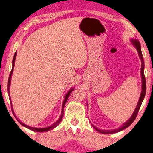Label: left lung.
I'll return each instance as SVG.
<instances>
[{
    "mask_svg": "<svg viewBox=\"0 0 153 153\" xmlns=\"http://www.w3.org/2000/svg\"><path fill=\"white\" fill-rule=\"evenodd\" d=\"M131 43L133 44V45L134 46L136 49H137V51H138V53H139V56L140 59H141V79H142V86H141L142 90H141V95H140L139 102H138L137 107H136L134 111L133 114L131 115L130 118H129L126 123H125L124 124H123V126L120 127V128L116 129H113V130H103V129H100L97 128V127L94 126V125L91 123L92 126L93 127V128L95 129V130L99 131V132H100V133L106 134H114V133L118 132V131H122V130H123V129H126L127 127H128L129 125H130L131 123H132L134 121L135 118H137V116L138 114V112H139V108H140V107H141L142 102H143L144 97H145L146 91V78H145V76H144V60H143V55H142V52H141V44H140L139 41L138 40V39H131Z\"/></svg>",
    "mask_w": 153,
    "mask_h": 153,
    "instance_id": "1",
    "label": "left lung"
}]
</instances>
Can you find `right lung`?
Returning a JSON list of instances; mask_svg holds the SVG:
<instances>
[{"mask_svg": "<svg viewBox=\"0 0 153 153\" xmlns=\"http://www.w3.org/2000/svg\"><path fill=\"white\" fill-rule=\"evenodd\" d=\"M16 51L15 52V53H14V58H13V60H12V69L11 70V72H10V74L9 75V79H8V83H7V91H8V94H9V96H10V82H11V78H12V72H13V70H14V62H15V59H16ZM74 88H71L70 91H69L68 92V93L66 94L65 97V99H64V101H63V103H62V112H61V115H60V118L58 120L56 121V122L54 123V124H53L52 125H51V126L49 127H45V128H36V127H30L28 126V125H25L24 123H23L22 122H21V121L19 120V119L16 118V116L14 115V111H13V108H12V112H13V114L14 115V116H15V118H16V120H18V122L20 123L21 125H23V126L26 127V128H28L29 129H30V130H33L34 131H37V132H44V131H49L51 130V129L55 128L56 127H57L58 125H59V123H60V121H61V120L62 119V117H63V114H64V106L65 105V103L67 102V101H68V97H70V94L72 92L74 91ZM10 100V103H11L12 104V102H11V100Z\"/></svg>", "mask_w": 153, "mask_h": 153, "instance_id": "obj_1", "label": "right lung"}]
</instances>
